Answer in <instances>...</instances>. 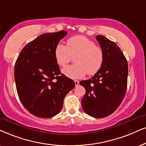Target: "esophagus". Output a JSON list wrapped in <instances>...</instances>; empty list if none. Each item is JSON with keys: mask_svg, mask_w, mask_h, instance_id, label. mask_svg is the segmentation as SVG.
I'll return each mask as SVG.
<instances>
[{"mask_svg": "<svg viewBox=\"0 0 146 146\" xmlns=\"http://www.w3.org/2000/svg\"><path fill=\"white\" fill-rule=\"evenodd\" d=\"M74 82H75V87L78 86V85L79 84V81H77V80H75V81H74Z\"/></svg>", "mask_w": 146, "mask_h": 146, "instance_id": "obj_1", "label": "esophagus"}]
</instances>
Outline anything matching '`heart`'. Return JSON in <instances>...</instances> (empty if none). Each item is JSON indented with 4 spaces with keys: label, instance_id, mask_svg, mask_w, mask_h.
<instances>
[{
    "label": "heart",
    "instance_id": "obj_1",
    "mask_svg": "<svg viewBox=\"0 0 146 146\" xmlns=\"http://www.w3.org/2000/svg\"><path fill=\"white\" fill-rule=\"evenodd\" d=\"M54 56L57 63L64 67L75 57L76 64L69 65L62 69V73L69 78L81 79L87 73L96 74L102 67L104 54L100 47L89 38L83 36L70 38L67 46L62 43L56 44Z\"/></svg>",
    "mask_w": 146,
    "mask_h": 146
}]
</instances>
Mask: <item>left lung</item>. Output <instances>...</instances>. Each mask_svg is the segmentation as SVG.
I'll return each instance as SVG.
<instances>
[{"mask_svg": "<svg viewBox=\"0 0 146 146\" xmlns=\"http://www.w3.org/2000/svg\"><path fill=\"white\" fill-rule=\"evenodd\" d=\"M104 54L101 69L92 78L81 81L86 89L82 100L83 109L94 118L108 117L117 109L124 98L127 87L128 64L115 42L96 36Z\"/></svg>", "mask_w": 146, "mask_h": 146, "instance_id": "1", "label": "left lung"}]
</instances>
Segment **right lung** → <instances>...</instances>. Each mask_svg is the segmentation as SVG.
<instances>
[{"label": "right lung", "mask_w": 146, "mask_h": 146, "mask_svg": "<svg viewBox=\"0 0 146 146\" xmlns=\"http://www.w3.org/2000/svg\"><path fill=\"white\" fill-rule=\"evenodd\" d=\"M67 32L46 33L25 46L15 64V80L20 101L28 111L50 118L61 110L65 96L75 82L60 74L54 56L56 44Z\"/></svg>", "instance_id": "right-lung-1"}]
</instances>
